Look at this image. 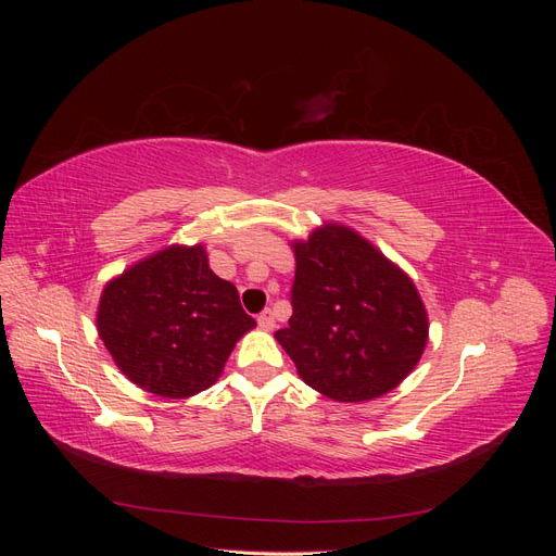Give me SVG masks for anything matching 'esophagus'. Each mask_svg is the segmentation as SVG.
Instances as JSON below:
<instances>
[{
  "instance_id": "obj_1",
  "label": "esophagus",
  "mask_w": 556,
  "mask_h": 556,
  "mask_svg": "<svg viewBox=\"0 0 556 556\" xmlns=\"http://www.w3.org/2000/svg\"><path fill=\"white\" fill-rule=\"evenodd\" d=\"M257 325L262 327V329H266V331H271L274 327H276V319H274V313L271 311H262L260 315H257Z\"/></svg>"
}]
</instances>
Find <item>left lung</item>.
Returning a JSON list of instances; mask_svg holds the SVG:
<instances>
[{
	"mask_svg": "<svg viewBox=\"0 0 556 556\" xmlns=\"http://www.w3.org/2000/svg\"><path fill=\"white\" fill-rule=\"evenodd\" d=\"M292 248V317L276 341L301 380L343 403L392 392L429 339L415 282L345 225L327 223Z\"/></svg>",
	"mask_w": 556,
	"mask_h": 556,
	"instance_id": "8db88e82",
	"label": "left lung"
}]
</instances>
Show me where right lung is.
<instances>
[{"label":"right lung","instance_id":"obj_1","mask_svg":"<svg viewBox=\"0 0 556 556\" xmlns=\"http://www.w3.org/2000/svg\"><path fill=\"white\" fill-rule=\"evenodd\" d=\"M255 327L204 245H169L109 280L97 331L115 366L141 390L188 399L220 378L233 345Z\"/></svg>","mask_w":556,"mask_h":556}]
</instances>
